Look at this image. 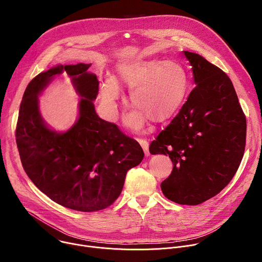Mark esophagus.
I'll use <instances>...</instances> for the list:
<instances>
[{"mask_svg": "<svg viewBox=\"0 0 262 262\" xmlns=\"http://www.w3.org/2000/svg\"><path fill=\"white\" fill-rule=\"evenodd\" d=\"M138 142H139L140 145L142 146L143 150H144V152H145V156L148 157L149 155H150V154H149V143H148V141L145 140V139H138Z\"/></svg>", "mask_w": 262, "mask_h": 262, "instance_id": "obj_1", "label": "esophagus"}]
</instances>
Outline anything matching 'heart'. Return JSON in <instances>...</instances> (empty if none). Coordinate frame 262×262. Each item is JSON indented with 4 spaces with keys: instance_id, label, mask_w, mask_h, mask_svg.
I'll return each mask as SVG.
<instances>
[{
    "instance_id": "1",
    "label": "heart",
    "mask_w": 262,
    "mask_h": 262,
    "mask_svg": "<svg viewBox=\"0 0 262 262\" xmlns=\"http://www.w3.org/2000/svg\"><path fill=\"white\" fill-rule=\"evenodd\" d=\"M117 76L120 83L130 89V102L136 106L125 116V123L135 130L144 127L147 117L164 121L182 105L189 85L185 68L172 60H141L119 64ZM105 107L115 114L120 87L114 77L105 78L99 87Z\"/></svg>"
}]
</instances>
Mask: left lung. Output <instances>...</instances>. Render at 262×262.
Listing matches in <instances>:
<instances>
[{
    "label": "left lung",
    "instance_id": "obj_1",
    "mask_svg": "<svg viewBox=\"0 0 262 262\" xmlns=\"http://www.w3.org/2000/svg\"><path fill=\"white\" fill-rule=\"evenodd\" d=\"M183 53L196 86L149 151L169 156L173 163L170 176L161 183L165 197L198 205L219 194L236 173L247 123L227 74L198 54Z\"/></svg>",
    "mask_w": 262,
    "mask_h": 262
}]
</instances>
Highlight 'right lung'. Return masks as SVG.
<instances>
[{"label": "right lung", "instance_id": "right-lung-1", "mask_svg": "<svg viewBox=\"0 0 262 262\" xmlns=\"http://www.w3.org/2000/svg\"><path fill=\"white\" fill-rule=\"evenodd\" d=\"M90 66L57 65L36 76L24 93L15 132L20 161L32 182L56 203L84 212L113 203L127 171L144 158L136 140L96 114L98 81L88 71ZM63 72L81 99L76 123L57 132L43 120L38 96Z\"/></svg>", "mask_w": 262, "mask_h": 262}]
</instances>
